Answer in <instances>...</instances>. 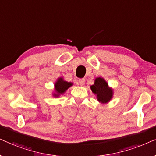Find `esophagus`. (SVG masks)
<instances>
[{
  "instance_id": "1",
  "label": "esophagus",
  "mask_w": 156,
  "mask_h": 156,
  "mask_svg": "<svg viewBox=\"0 0 156 156\" xmlns=\"http://www.w3.org/2000/svg\"><path fill=\"white\" fill-rule=\"evenodd\" d=\"M85 82H86L85 78H80V79H78V83H79L80 86H83L85 84Z\"/></svg>"
}]
</instances>
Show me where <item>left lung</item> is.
I'll return each instance as SVG.
<instances>
[{
  "label": "left lung",
  "mask_w": 156,
  "mask_h": 156,
  "mask_svg": "<svg viewBox=\"0 0 156 156\" xmlns=\"http://www.w3.org/2000/svg\"><path fill=\"white\" fill-rule=\"evenodd\" d=\"M90 88L93 93L97 95L99 102L108 103L113 96V90L108 88V85L102 78H97L94 85L91 86Z\"/></svg>",
  "instance_id": "1"
}]
</instances>
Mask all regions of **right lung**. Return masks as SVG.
Returning a JSON list of instances; mask_svg holds the SVG:
<instances>
[{
  "instance_id": "add662e5",
  "label": "right lung",
  "mask_w": 156,
  "mask_h": 156,
  "mask_svg": "<svg viewBox=\"0 0 156 156\" xmlns=\"http://www.w3.org/2000/svg\"><path fill=\"white\" fill-rule=\"evenodd\" d=\"M72 86L71 83H68L66 81H64V80H63V78H60L55 84V90H56L57 94H55L54 95H55V96H58L60 94L63 93L68 88H69L70 86Z\"/></svg>"
}]
</instances>
